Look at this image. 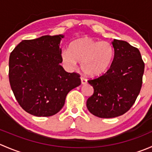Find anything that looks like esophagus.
Returning <instances> with one entry per match:
<instances>
[{
    "instance_id": "obj_1",
    "label": "esophagus",
    "mask_w": 152,
    "mask_h": 152,
    "mask_svg": "<svg viewBox=\"0 0 152 152\" xmlns=\"http://www.w3.org/2000/svg\"><path fill=\"white\" fill-rule=\"evenodd\" d=\"M81 82H82V85H85V84H87V80L85 78H81Z\"/></svg>"
}]
</instances>
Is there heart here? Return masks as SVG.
<instances>
[{
	"label": "heart",
	"instance_id": "1",
	"mask_svg": "<svg viewBox=\"0 0 152 152\" xmlns=\"http://www.w3.org/2000/svg\"><path fill=\"white\" fill-rule=\"evenodd\" d=\"M115 49L107 41H99L88 37L79 38L70 45V50L62 52V59L69 68H74L80 62L82 71L88 76H98L104 73L113 64Z\"/></svg>",
	"mask_w": 152,
	"mask_h": 152
}]
</instances>
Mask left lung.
<instances>
[{"label": "left lung", "instance_id": "1", "mask_svg": "<svg viewBox=\"0 0 152 152\" xmlns=\"http://www.w3.org/2000/svg\"><path fill=\"white\" fill-rule=\"evenodd\" d=\"M115 57L110 69L97 79L89 80L94 93L87 101L90 113L102 118H112L126 113L140 93L144 62L140 51L125 41L111 42Z\"/></svg>", "mask_w": 152, "mask_h": 152}]
</instances>
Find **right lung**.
<instances>
[{
  "label": "right lung",
  "mask_w": 152,
  "mask_h": 152,
  "mask_svg": "<svg viewBox=\"0 0 152 152\" xmlns=\"http://www.w3.org/2000/svg\"><path fill=\"white\" fill-rule=\"evenodd\" d=\"M65 35L23 40L11 53L9 78L16 100L26 112L37 117L52 116L65 104L67 93L81 85L77 73H67L60 42Z\"/></svg>",
  "instance_id": "obj_1"
}]
</instances>
